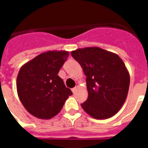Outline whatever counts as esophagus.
Returning a JSON list of instances; mask_svg holds the SVG:
<instances>
[{"label": "esophagus", "instance_id": "1", "mask_svg": "<svg viewBox=\"0 0 148 148\" xmlns=\"http://www.w3.org/2000/svg\"><path fill=\"white\" fill-rule=\"evenodd\" d=\"M76 90H77V87H73V88H72V92H73V93H75V92H76Z\"/></svg>", "mask_w": 148, "mask_h": 148}]
</instances>
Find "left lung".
Segmentation results:
<instances>
[{
    "label": "left lung",
    "mask_w": 148,
    "mask_h": 148,
    "mask_svg": "<svg viewBox=\"0 0 148 148\" xmlns=\"http://www.w3.org/2000/svg\"><path fill=\"white\" fill-rule=\"evenodd\" d=\"M87 76L88 98L81 104L84 110L97 119L114 116L122 107L130 86V75L118 55L99 47L71 52Z\"/></svg>",
    "instance_id": "obj_1"
}]
</instances>
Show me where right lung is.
<instances>
[{
	"mask_svg": "<svg viewBox=\"0 0 148 148\" xmlns=\"http://www.w3.org/2000/svg\"><path fill=\"white\" fill-rule=\"evenodd\" d=\"M69 55L67 51H48L21 68L17 77L18 96L23 107L35 117L53 118L73 95L58 75Z\"/></svg>",
	"mask_w": 148,
	"mask_h": 148,
	"instance_id": "add662e5",
	"label": "right lung"
}]
</instances>
